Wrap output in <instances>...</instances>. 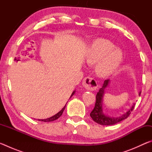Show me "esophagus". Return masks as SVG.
Returning <instances> with one entry per match:
<instances>
[{
    "label": "esophagus",
    "instance_id": "34e87169",
    "mask_svg": "<svg viewBox=\"0 0 152 152\" xmlns=\"http://www.w3.org/2000/svg\"><path fill=\"white\" fill-rule=\"evenodd\" d=\"M82 86H84V88L86 89L91 90V91H94L96 88L97 87V83L95 80L92 79L90 77H86V78L83 80L82 82Z\"/></svg>",
    "mask_w": 152,
    "mask_h": 152
}]
</instances>
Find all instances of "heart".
Masks as SVG:
<instances>
[{
	"label": "heart",
	"instance_id": "obj_1",
	"mask_svg": "<svg viewBox=\"0 0 152 152\" xmlns=\"http://www.w3.org/2000/svg\"><path fill=\"white\" fill-rule=\"evenodd\" d=\"M84 58L88 64H96V74L104 78L112 75L119 68L123 60V53L110 41L98 38L89 45Z\"/></svg>",
	"mask_w": 152,
	"mask_h": 152
}]
</instances>
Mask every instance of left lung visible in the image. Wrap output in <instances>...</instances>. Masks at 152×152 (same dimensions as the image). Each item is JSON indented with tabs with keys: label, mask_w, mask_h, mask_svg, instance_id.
Here are the masks:
<instances>
[{
	"label": "left lung",
	"mask_w": 152,
	"mask_h": 152,
	"mask_svg": "<svg viewBox=\"0 0 152 152\" xmlns=\"http://www.w3.org/2000/svg\"><path fill=\"white\" fill-rule=\"evenodd\" d=\"M110 84V80H106L104 81L102 86L100 88L99 91L97 92L96 96V103L94 105V109L91 113V117L94 122L97 123L98 124L101 125H115L117 123H119L121 121L124 120L129 116L131 112L132 111L133 108L135 107V103H133L130 109L127 112L124 113L123 115L119 116L114 117V116H109V115H105L103 112L102 109V104H103V97L104 95L105 90L109 86ZM141 91L139 92V96H140Z\"/></svg>",
	"instance_id": "1"
}]
</instances>
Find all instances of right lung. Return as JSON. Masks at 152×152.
I'll return each instance as SVG.
<instances>
[{"instance_id": "right-lung-1", "label": "right lung", "mask_w": 152, "mask_h": 152, "mask_svg": "<svg viewBox=\"0 0 152 152\" xmlns=\"http://www.w3.org/2000/svg\"><path fill=\"white\" fill-rule=\"evenodd\" d=\"M75 92H76V91H73L70 98H71L72 96L73 95H74V94H75ZM66 104H67V103H66ZM66 106V104L63 107V109H61L60 112H58V113H57V114H56L55 115H53V116L51 117H50V118H48V119H39V121H44V122H51V121H55V120H56V119H58L59 117H60L61 116V115H62V113H63V112H64V109H65Z\"/></svg>"}]
</instances>
